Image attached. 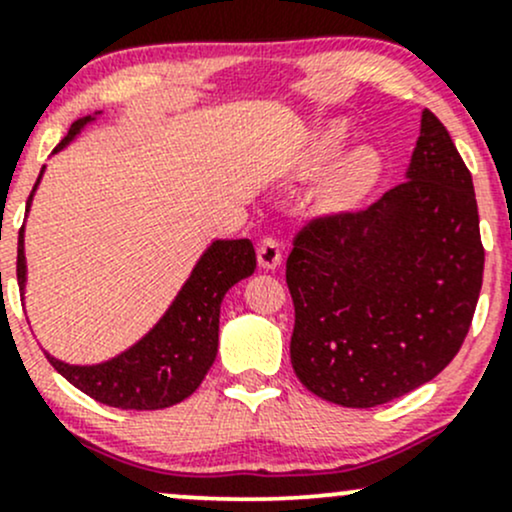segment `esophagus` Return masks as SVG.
<instances>
[{
  "mask_svg": "<svg viewBox=\"0 0 512 512\" xmlns=\"http://www.w3.org/2000/svg\"><path fill=\"white\" fill-rule=\"evenodd\" d=\"M258 266L263 268V271H276L280 266V261H283V251H280V244L273 236H266V239L258 244Z\"/></svg>",
  "mask_w": 512,
  "mask_h": 512,
  "instance_id": "1",
  "label": "esophagus"
}]
</instances>
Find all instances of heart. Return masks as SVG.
<instances>
[{
    "label": "heart",
    "instance_id": "1",
    "mask_svg": "<svg viewBox=\"0 0 512 512\" xmlns=\"http://www.w3.org/2000/svg\"><path fill=\"white\" fill-rule=\"evenodd\" d=\"M344 144V126L332 124L315 131L307 139V144L302 146L298 156L300 178H312V175L322 173L328 163L339 155ZM383 170H386V163H383L381 151L376 146L361 144L344 151L338 161L322 175L320 185H317V212L327 214V217H342V214L359 210L368 197L376 192L383 178Z\"/></svg>",
    "mask_w": 512,
    "mask_h": 512
}]
</instances>
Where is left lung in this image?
Wrapping results in <instances>:
<instances>
[{
  "label": "left lung",
  "mask_w": 512,
  "mask_h": 512,
  "mask_svg": "<svg viewBox=\"0 0 512 512\" xmlns=\"http://www.w3.org/2000/svg\"><path fill=\"white\" fill-rule=\"evenodd\" d=\"M285 280L290 361L329 403L376 408L454 359L481 293L483 244L474 180L430 109L405 183L364 212L307 224Z\"/></svg>",
  "instance_id": "8db88e82"
}]
</instances>
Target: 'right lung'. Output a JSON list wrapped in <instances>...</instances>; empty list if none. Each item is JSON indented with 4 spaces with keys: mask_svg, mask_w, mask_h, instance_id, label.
<instances>
[{
    "mask_svg": "<svg viewBox=\"0 0 512 512\" xmlns=\"http://www.w3.org/2000/svg\"><path fill=\"white\" fill-rule=\"evenodd\" d=\"M100 114L102 112H95L73 122L65 139L53 148V153L63 151ZM43 170L46 168H41V175L26 202V214H29L31 200H34L38 183L43 178ZM254 271L256 251L249 239H214L202 251L190 278L178 290L161 320L153 324L139 342L102 364H65L48 351L46 359L65 381L104 405L122 410L170 408L195 393L202 378L207 376L217 359L219 307H222L224 295L229 293L232 285L249 278ZM16 278H19L21 300H24V227L19 232Z\"/></svg>",
    "mask_w": 512,
    "mask_h": 512,
    "instance_id": "add662e5",
    "label": "right lung"
}]
</instances>
